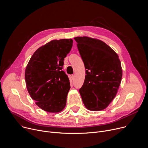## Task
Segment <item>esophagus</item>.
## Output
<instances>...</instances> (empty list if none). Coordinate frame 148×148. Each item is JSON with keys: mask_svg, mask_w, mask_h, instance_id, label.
Segmentation results:
<instances>
[{"mask_svg": "<svg viewBox=\"0 0 148 148\" xmlns=\"http://www.w3.org/2000/svg\"><path fill=\"white\" fill-rule=\"evenodd\" d=\"M74 75H71V79L73 80V79H74Z\"/></svg>", "mask_w": 148, "mask_h": 148, "instance_id": "obj_1", "label": "esophagus"}]
</instances>
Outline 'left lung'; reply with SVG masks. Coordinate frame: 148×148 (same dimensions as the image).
<instances>
[{
  "label": "left lung",
  "mask_w": 148,
  "mask_h": 148,
  "mask_svg": "<svg viewBox=\"0 0 148 148\" xmlns=\"http://www.w3.org/2000/svg\"><path fill=\"white\" fill-rule=\"evenodd\" d=\"M74 40L86 69L79 94L85 107L92 111L106 108L115 97L122 77L118 54L103 41L87 36Z\"/></svg>",
  "instance_id": "left-lung-1"
}]
</instances>
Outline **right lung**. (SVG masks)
<instances>
[{"label":"right lung","mask_w":148,"mask_h":148,"mask_svg":"<svg viewBox=\"0 0 148 148\" xmlns=\"http://www.w3.org/2000/svg\"><path fill=\"white\" fill-rule=\"evenodd\" d=\"M73 42L71 38L48 42L34 53L26 66L27 90L36 104L45 111L60 112L66 105L70 82L62 69Z\"/></svg>","instance_id":"obj_1"}]
</instances>
